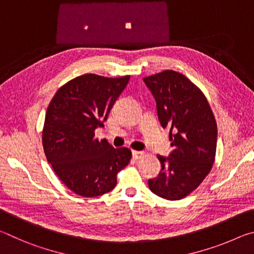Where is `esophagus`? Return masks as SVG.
I'll return each mask as SVG.
<instances>
[{"mask_svg":"<svg viewBox=\"0 0 254 254\" xmlns=\"http://www.w3.org/2000/svg\"><path fill=\"white\" fill-rule=\"evenodd\" d=\"M133 158L135 159V160H140V159H142L145 157V152L143 151H133Z\"/></svg>","mask_w":254,"mask_h":254,"instance_id":"esophagus-1","label":"esophagus"}]
</instances>
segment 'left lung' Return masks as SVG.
<instances>
[{
  "mask_svg": "<svg viewBox=\"0 0 254 254\" xmlns=\"http://www.w3.org/2000/svg\"><path fill=\"white\" fill-rule=\"evenodd\" d=\"M157 102L158 118L170 128L173 152L158 156L161 171L149 180L153 194L169 200L188 196L212 169L216 154L217 126L207 98L186 76L163 70L144 77Z\"/></svg>",
  "mask_w": 254,
  "mask_h": 254,
  "instance_id": "obj_1",
  "label": "left lung"
}]
</instances>
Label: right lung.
<instances>
[{
  "mask_svg": "<svg viewBox=\"0 0 254 254\" xmlns=\"http://www.w3.org/2000/svg\"><path fill=\"white\" fill-rule=\"evenodd\" d=\"M130 76L85 74L67 81L47 109L42 145L58 178L75 194L95 197L117 186L119 171L131 161L126 147L114 149L95 137Z\"/></svg>",
  "mask_w": 254,
  "mask_h": 254,
  "instance_id": "right-lung-1",
  "label": "right lung"
}]
</instances>
